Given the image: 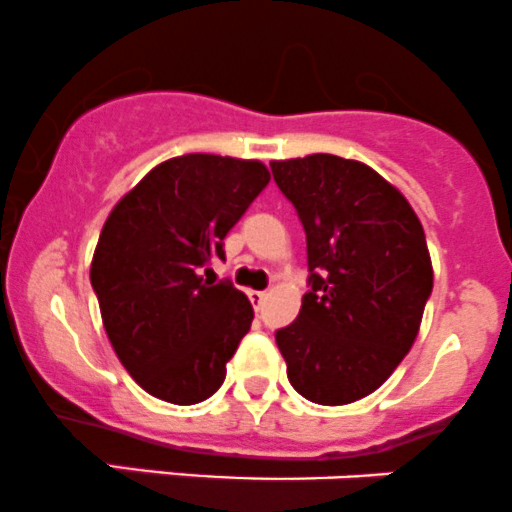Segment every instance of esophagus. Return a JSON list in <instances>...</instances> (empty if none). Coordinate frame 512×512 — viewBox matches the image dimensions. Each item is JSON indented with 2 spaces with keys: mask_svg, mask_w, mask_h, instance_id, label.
<instances>
[{
  "mask_svg": "<svg viewBox=\"0 0 512 512\" xmlns=\"http://www.w3.org/2000/svg\"><path fill=\"white\" fill-rule=\"evenodd\" d=\"M249 300H251V305L258 310L263 305V300H266V291H249Z\"/></svg>",
  "mask_w": 512,
  "mask_h": 512,
  "instance_id": "1",
  "label": "esophagus"
}]
</instances>
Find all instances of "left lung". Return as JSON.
Instances as JSON below:
<instances>
[{
  "label": "left lung",
  "mask_w": 512,
  "mask_h": 512,
  "mask_svg": "<svg viewBox=\"0 0 512 512\" xmlns=\"http://www.w3.org/2000/svg\"><path fill=\"white\" fill-rule=\"evenodd\" d=\"M308 244V293L276 333L288 382L337 407L382 387L412 350L434 288L412 204L372 167L337 155L273 160Z\"/></svg>",
  "instance_id": "8db88e82"
}]
</instances>
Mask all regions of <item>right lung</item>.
<instances>
[{
	"mask_svg": "<svg viewBox=\"0 0 512 512\" xmlns=\"http://www.w3.org/2000/svg\"><path fill=\"white\" fill-rule=\"evenodd\" d=\"M268 179L258 160L172 157L105 219L91 286L115 355L152 397L187 407L224 382L254 308L229 281L204 276Z\"/></svg>",
	"mask_w": 512,
	"mask_h": 512,
	"instance_id": "add662e5",
	"label": "right lung"
}]
</instances>
